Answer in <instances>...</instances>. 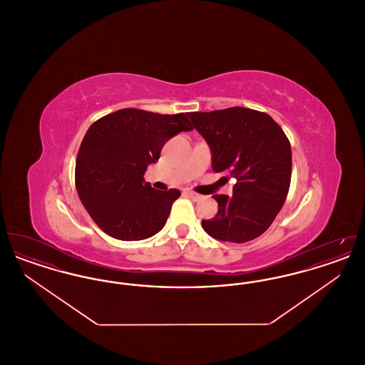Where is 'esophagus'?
I'll use <instances>...</instances> for the list:
<instances>
[{
	"label": "esophagus",
	"mask_w": 365,
	"mask_h": 365,
	"mask_svg": "<svg viewBox=\"0 0 365 365\" xmlns=\"http://www.w3.org/2000/svg\"><path fill=\"white\" fill-rule=\"evenodd\" d=\"M186 194L190 197L191 200H194V201H198V200L202 198V195H200V194H197V192H194V191L186 190Z\"/></svg>",
	"instance_id": "34e87169"
}]
</instances>
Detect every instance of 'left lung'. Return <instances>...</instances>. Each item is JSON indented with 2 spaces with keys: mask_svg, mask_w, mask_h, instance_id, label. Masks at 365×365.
Returning a JSON list of instances; mask_svg holds the SVG:
<instances>
[{
  "mask_svg": "<svg viewBox=\"0 0 365 365\" xmlns=\"http://www.w3.org/2000/svg\"><path fill=\"white\" fill-rule=\"evenodd\" d=\"M208 142L215 173L235 178L232 195L215 194L217 213L205 232L226 242H249L268 230L283 207L292 179L290 140L269 115L232 106L187 113Z\"/></svg>",
  "mask_w": 365,
  "mask_h": 365,
  "instance_id": "8db88e82",
  "label": "left lung"
}]
</instances>
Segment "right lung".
Here are the masks:
<instances>
[{
  "label": "right lung",
  "instance_id": "add662e5",
  "mask_svg": "<svg viewBox=\"0 0 365 365\" xmlns=\"http://www.w3.org/2000/svg\"><path fill=\"white\" fill-rule=\"evenodd\" d=\"M190 130L187 113L161 115L135 108L109 113L88 127L76 157L75 186L105 234L140 241L165 226L180 191L156 190L143 175L168 139Z\"/></svg>",
  "mask_w": 365,
  "mask_h": 365
}]
</instances>
